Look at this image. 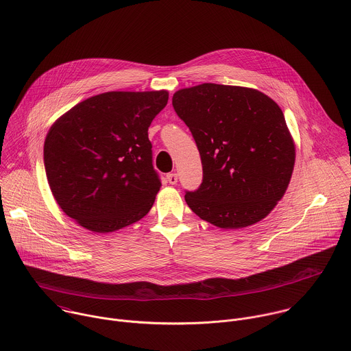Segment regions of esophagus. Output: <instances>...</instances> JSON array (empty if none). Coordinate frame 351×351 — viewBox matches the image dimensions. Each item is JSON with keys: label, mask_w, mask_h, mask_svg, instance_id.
I'll list each match as a JSON object with an SVG mask.
<instances>
[{"label": "esophagus", "mask_w": 351, "mask_h": 351, "mask_svg": "<svg viewBox=\"0 0 351 351\" xmlns=\"http://www.w3.org/2000/svg\"><path fill=\"white\" fill-rule=\"evenodd\" d=\"M167 180H168L171 184H176V183H178V175H176V173H168V175H167Z\"/></svg>", "instance_id": "34e87169"}]
</instances>
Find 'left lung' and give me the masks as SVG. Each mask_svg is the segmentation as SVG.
Segmentation results:
<instances>
[{
	"label": "left lung",
	"instance_id": "obj_1",
	"mask_svg": "<svg viewBox=\"0 0 351 351\" xmlns=\"http://www.w3.org/2000/svg\"><path fill=\"white\" fill-rule=\"evenodd\" d=\"M172 105L202 162L201 186L184 195L190 209L224 230L267 217L285 195L295 162L279 105L258 90L215 83L176 91Z\"/></svg>",
	"mask_w": 351,
	"mask_h": 351
}]
</instances>
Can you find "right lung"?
Returning a JSON list of instances; mask_svg holds the SVG:
<instances>
[{
  "label": "right lung",
  "mask_w": 351,
  "mask_h": 351,
  "mask_svg": "<svg viewBox=\"0 0 351 351\" xmlns=\"http://www.w3.org/2000/svg\"><path fill=\"white\" fill-rule=\"evenodd\" d=\"M168 91H109L64 113L43 146L46 178L79 226L113 232L145 217L161 187L147 130Z\"/></svg>",
  "instance_id": "right-lung-1"
}]
</instances>
